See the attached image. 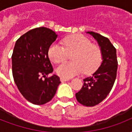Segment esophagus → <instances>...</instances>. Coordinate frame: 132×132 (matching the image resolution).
<instances>
[{
  "mask_svg": "<svg viewBox=\"0 0 132 132\" xmlns=\"http://www.w3.org/2000/svg\"><path fill=\"white\" fill-rule=\"evenodd\" d=\"M60 81H61L62 82H64V81H69V79L64 78V77H61V78H60Z\"/></svg>",
  "mask_w": 132,
  "mask_h": 132,
  "instance_id": "obj_1",
  "label": "esophagus"
}]
</instances>
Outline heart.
I'll use <instances>...</instances> for the list:
<instances>
[{
	"label": "heart",
	"instance_id": "obj_1",
	"mask_svg": "<svg viewBox=\"0 0 132 132\" xmlns=\"http://www.w3.org/2000/svg\"><path fill=\"white\" fill-rule=\"evenodd\" d=\"M64 47L58 44L50 46L48 55L55 64L64 62L68 53L71 54L72 62H65L57 68V73L64 78H70L84 70L88 74L93 72L100 64L101 53L99 48L81 35H72L63 41Z\"/></svg>",
	"mask_w": 132,
	"mask_h": 132
}]
</instances>
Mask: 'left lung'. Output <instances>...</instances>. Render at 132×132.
I'll return each mask as SVG.
<instances>
[{"mask_svg": "<svg viewBox=\"0 0 132 132\" xmlns=\"http://www.w3.org/2000/svg\"><path fill=\"white\" fill-rule=\"evenodd\" d=\"M86 33L98 43L102 62L91 76L84 79V86L75 96L81 104L92 107L104 100L112 90L117 77L118 62L116 48L108 38L92 31Z\"/></svg>", "mask_w": 132, "mask_h": 132, "instance_id": "left-lung-1", "label": "left lung"}]
</instances>
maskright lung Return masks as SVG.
Returning a JSON list of instances; mask_svg holds the SVG:
<instances>
[{"instance_id": "obj_1", "label": "right lung", "mask_w": 132, "mask_h": 132, "mask_svg": "<svg viewBox=\"0 0 132 132\" xmlns=\"http://www.w3.org/2000/svg\"><path fill=\"white\" fill-rule=\"evenodd\" d=\"M57 38L51 29L39 27L30 30L16 41L11 56L12 73L18 90L24 98L35 105L51 100L61 83L53 75L48 51Z\"/></svg>"}]
</instances>
